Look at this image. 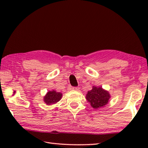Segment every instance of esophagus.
Listing matches in <instances>:
<instances>
[{
    "label": "esophagus",
    "instance_id": "34e87169",
    "mask_svg": "<svg viewBox=\"0 0 148 148\" xmlns=\"http://www.w3.org/2000/svg\"><path fill=\"white\" fill-rule=\"evenodd\" d=\"M72 89L74 90H79V87H72Z\"/></svg>",
    "mask_w": 148,
    "mask_h": 148
}]
</instances>
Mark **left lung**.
I'll use <instances>...</instances> for the list:
<instances>
[{
    "label": "left lung",
    "mask_w": 148,
    "mask_h": 148,
    "mask_svg": "<svg viewBox=\"0 0 148 148\" xmlns=\"http://www.w3.org/2000/svg\"><path fill=\"white\" fill-rule=\"evenodd\" d=\"M109 92L103 90L102 87L93 86L92 90L88 91L86 95L88 102L94 109H99L108 104L110 99Z\"/></svg>",
    "instance_id": "left-lung-1"
}]
</instances>
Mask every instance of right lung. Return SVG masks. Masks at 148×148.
<instances>
[{"instance_id": "right-lung-1", "label": "right lung", "mask_w": 148, "mask_h": 148, "mask_svg": "<svg viewBox=\"0 0 148 148\" xmlns=\"http://www.w3.org/2000/svg\"><path fill=\"white\" fill-rule=\"evenodd\" d=\"M62 93L60 92H56L55 90L49 91L44 97V102L48 106L54 104L62 99Z\"/></svg>"}]
</instances>
